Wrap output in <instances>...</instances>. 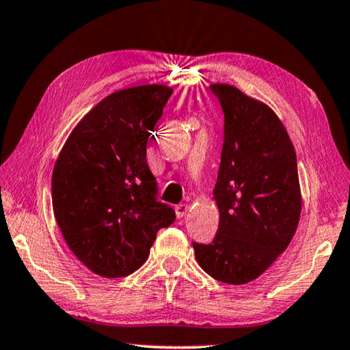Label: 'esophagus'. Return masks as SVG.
<instances>
[{
	"mask_svg": "<svg viewBox=\"0 0 350 350\" xmlns=\"http://www.w3.org/2000/svg\"><path fill=\"white\" fill-rule=\"evenodd\" d=\"M174 210H176V216L180 219V217L185 216L187 213L189 211V205L188 204H180V205H177Z\"/></svg>",
	"mask_w": 350,
	"mask_h": 350,
	"instance_id": "esophagus-1",
	"label": "esophagus"
}]
</instances>
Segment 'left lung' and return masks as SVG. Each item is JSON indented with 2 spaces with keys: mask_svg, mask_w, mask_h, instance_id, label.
<instances>
[{
  "mask_svg": "<svg viewBox=\"0 0 350 350\" xmlns=\"http://www.w3.org/2000/svg\"><path fill=\"white\" fill-rule=\"evenodd\" d=\"M221 102L224 146L213 199L219 228L211 244L193 242L198 264L215 280H256L288 247L303 198L296 154L275 111L238 88L210 85Z\"/></svg>",
  "mask_w": 350,
  "mask_h": 350,
  "instance_id": "obj_1",
  "label": "left lung"
}]
</instances>
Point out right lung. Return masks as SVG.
I'll return each mask as SVG.
<instances>
[{"label":"right lung","instance_id":"add662e5","mask_svg":"<svg viewBox=\"0 0 350 350\" xmlns=\"http://www.w3.org/2000/svg\"><path fill=\"white\" fill-rule=\"evenodd\" d=\"M173 94L144 85L109 94L77 123L52 171V206L79 260L103 278L131 275L176 213L156 199L146 144Z\"/></svg>","mask_w":350,"mask_h":350}]
</instances>
